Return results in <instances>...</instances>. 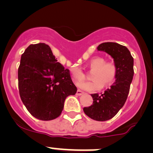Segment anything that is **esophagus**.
Returning a JSON list of instances; mask_svg holds the SVG:
<instances>
[{
    "mask_svg": "<svg viewBox=\"0 0 153 153\" xmlns=\"http://www.w3.org/2000/svg\"><path fill=\"white\" fill-rule=\"evenodd\" d=\"M83 94H84V93H83L82 91H80V90H77L76 91V95H78V96H81V95H82Z\"/></svg>",
    "mask_w": 153,
    "mask_h": 153,
    "instance_id": "obj_1",
    "label": "esophagus"
}]
</instances>
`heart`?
Here are the masks:
<instances>
[{"mask_svg": "<svg viewBox=\"0 0 153 153\" xmlns=\"http://www.w3.org/2000/svg\"><path fill=\"white\" fill-rule=\"evenodd\" d=\"M88 66L91 71H93L91 79L94 81L77 83V86L82 90L90 92L96 91L102 87V85L105 86L108 85L115 79L117 67L113 62H105L102 57H94L90 60ZM71 72L74 81H81L84 79V74L79 68H72Z\"/></svg>", "mask_w": 153, "mask_h": 153, "instance_id": "heart-1", "label": "heart"}]
</instances>
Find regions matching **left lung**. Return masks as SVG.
<instances>
[{
  "label": "left lung",
  "instance_id": "left-lung-1",
  "mask_svg": "<svg viewBox=\"0 0 153 153\" xmlns=\"http://www.w3.org/2000/svg\"><path fill=\"white\" fill-rule=\"evenodd\" d=\"M97 49L112 57L117 67V74L112 85L103 94H91L93 104L83 108V111L93 120L105 121L116 115L127 99L134 75V59L126 47L115 42L102 43Z\"/></svg>",
  "mask_w": 153,
  "mask_h": 153
}]
</instances>
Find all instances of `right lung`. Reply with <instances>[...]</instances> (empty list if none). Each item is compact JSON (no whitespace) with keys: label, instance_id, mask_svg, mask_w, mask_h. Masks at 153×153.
<instances>
[{"label":"right lung","instance_id":"right-lung-1","mask_svg":"<svg viewBox=\"0 0 153 153\" xmlns=\"http://www.w3.org/2000/svg\"><path fill=\"white\" fill-rule=\"evenodd\" d=\"M21 99L36 118L51 120L61 114L69 95L76 93L70 71L65 69L45 43L30 45L21 57L18 71Z\"/></svg>","mask_w":153,"mask_h":153}]
</instances>
